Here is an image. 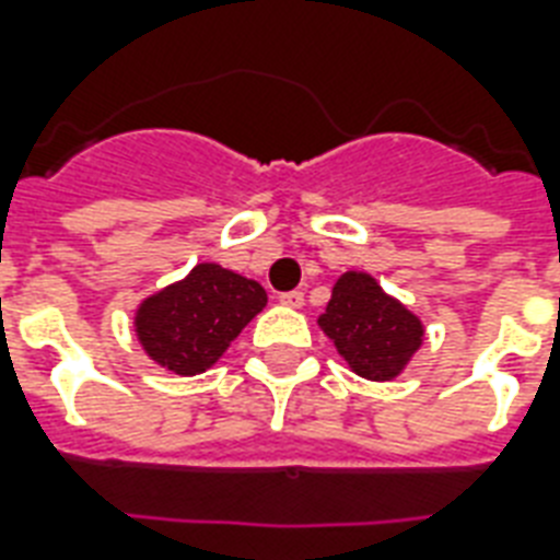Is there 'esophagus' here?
Here are the masks:
<instances>
[{"label":"esophagus","instance_id":"34e87169","mask_svg":"<svg viewBox=\"0 0 560 560\" xmlns=\"http://www.w3.org/2000/svg\"><path fill=\"white\" fill-rule=\"evenodd\" d=\"M279 302L284 307H293V311H299V307L305 305V293H302V290H290V293H281Z\"/></svg>","mask_w":560,"mask_h":560}]
</instances>
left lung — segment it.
<instances>
[{
  "label": "left lung",
  "mask_w": 560,
  "mask_h": 560,
  "mask_svg": "<svg viewBox=\"0 0 560 560\" xmlns=\"http://www.w3.org/2000/svg\"><path fill=\"white\" fill-rule=\"evenodd\" d=\"M319 328L349 369L366 381H395L424 346V323L381 281L363 270H346L334 281Z\"/></svg>",
  "instance_id": "left-lung-1"
}]
</instances>
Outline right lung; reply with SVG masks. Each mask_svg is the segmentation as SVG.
<instances>
[{
	"label": "right lung",
	"instance_id": "right-lung-1",
	"mask_svg": "<svg viewBox=\"0 0 560 560\" xmlns=\"http://www.w3.org/2000/svg\"><path fill=\"white\" fill-rule=\"evenodd\" d=\"M264 307L267 290L258 281L202 261L139 302L133 334L156 366L194 377L209 372Z\"/></svg>",
	"mask_w": 560,
	"mask_h": 560
}]
</instances>
